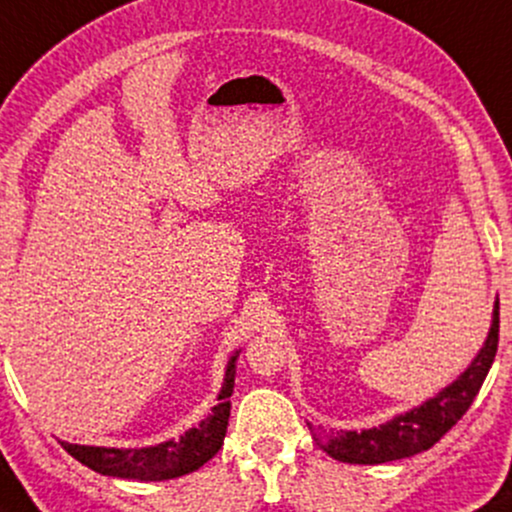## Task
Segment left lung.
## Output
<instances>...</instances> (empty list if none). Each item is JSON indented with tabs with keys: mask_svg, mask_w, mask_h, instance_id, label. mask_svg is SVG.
Listing matches in <instances>:
<instances>
[{
	"mask_svg": "<svg viewBox=\"0 0 512 512\" xmlns=\"http://www.w3.org/2000/svg\"><path fill=\"white\" fill-rule=\"evenodd\" d=\"M498 324H501V307L496 302L491 331H488L481 353L476 355L469 370L457 382H452L450 387L442 389L435 399L404 413V416H396L394 421L384 423L380 428L363 430V433H355V430H341V433L336 430L333 433V430L309 426L317 445L329 457L348 464L394 462V459H404L430 450L469 411L476 394H479L481 384H484L488 370H491L493 358H496Z\"/></svg>",
	"mask_w": 512,
	"mask_h": 512,
	"instance_id": "obj_1",
	"label": "left lung"
}]
</instances>
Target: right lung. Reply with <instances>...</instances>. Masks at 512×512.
Masks as SVG:
<instances>
[{
	"mask_svg": "<svg viewBox=\"0 0 512 512\" xmlns=\"http://www.w3.org/2000/svg\"><path fill=\"white\" fill-rule=\"evenodd\" d=\"M234 360L237 358L229 360L225 384H222V392L217 396L220 404L212 409L205 421H200L198 428H191L179 440L162 442L157 447H142V450L70 445V442H62V447L77 462H82L84 467L106 476H120V479L164 481L195 472L208 459L215 457L222 442H225L229 421V396L234 392Z\"/></svg>",
	"mask_w": 512,
	"mask_h": 512,
	"instance_id": "add662e5",
	"label": "right lung"
}]
</instances>
